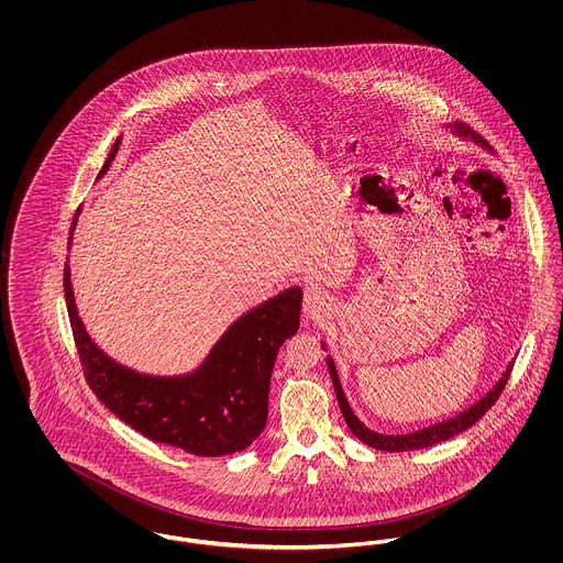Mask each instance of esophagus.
I'll use <instances>...</instances> for the list:
<instances>
[{
  "label": "esophagus",
  "mask_w": 563,
  "mask_h": 563,
  "mask_svg": "<svg viewBox=\"0 0 563 563\" xmlns=\"http://www.w3.org/2000/svg\"><path fill=\"white\" fill-rule=\"evenodd\" d=\"M329 297L322 291L321 287L308 285L303 289V312L312 321H321L329 314Z\"/></svg>",
  "instance_id": "obj_1"
}]
</instances>
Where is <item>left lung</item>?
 <instances>
[{"mask_svg": "<svg viewBox=\"0 0 563 563\" xmlns=\"http://www.w3.org/2000/svg\"><path fill=\"white\" fill-rule=\"evenodd\" d=\"M454 131L460 134V136H471V139H475L477 143H482V145L487 147V143L483 141L482 136H477V133L468 131L464 124H460V126L454 124ZM327 365H329V374H331V379H333V388H335V397H338V402H340L342 416H344L349 429L352 430V434H354L358 441H363L365 445H369V448H374V450H382V452L422 450V448H430V445H434V443L448 441V439H452L455 434L471 429L475 422H479V418L485 416V411H487L494 402L498 401L500 393L505 390V386H507V382H509L510 369H512V363H510L509 367H507V372L500 377V382H498L483 399L475 402L473 407H468L466 411L457 413L455 418H450V420H445V422H439V424L429 427V429L407 432V434H379V432L367 429V427L354 416V411L350 409L349 401H346V397H344V390H342V384H340V377H338L333 361L327 358Z\"/></svg>", "mask_w": 563, "mask_h": 563, "instance_id": "1", "label": "left lung"}]
</instances>
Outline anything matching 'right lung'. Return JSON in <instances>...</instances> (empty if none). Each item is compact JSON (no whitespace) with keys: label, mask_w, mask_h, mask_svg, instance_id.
<instances>
[{"label":"right lung","mask_w":563,"mask_h":563,"mask_svg":"<svg viewBox=\"0 0 563 563\" xmlns=\"http://www.w3.org/2000/svg\"><path fill=\"white\" fill-rule=\"evenodd\" d=\"M118 145L120 139L99 177L106 175ZM69 276L67 264L63 287L84 377L111 413L143 437L194 455L242 452L262 434L268 420L269 375L276 354L299 327V287L272 297L232 322L196 372L162 377L115 363L90 340L78 317Z\"/></svg>","instance_id":"add662e5"}]
</instances>
